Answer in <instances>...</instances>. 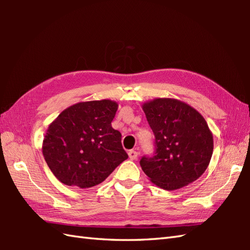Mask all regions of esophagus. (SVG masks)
Segmentation results:
<instances>
[{
	"label": "esophagus",
	"mask_w": 250,
	"mask_h": 250,
	"mask_svg": "<svg viewBox=\"0 0 250 250\" xmlns=\"http://www.w3.org/2000/svg\"><path fill=\"white\" fill-rule=\"evenodd\" d=\"M128 155H129V158L131 159V160H136L137 157H139V152L135 150H130L128 152Z\"/></svg>",
	"instance_id": "1"
}]
</instances>
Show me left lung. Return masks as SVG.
<instances>
[{"mask_svg": "<svg viewBox=\"0 0 250 250\" xmlns=\"http://www.w3.org/2000/svg\"><path fill=\"white\" fill-rule=\"evenodd\" d=\"M155 134V153L140 161L153 184L176 190L205 172L214 149L213 134L198 110L175 99H155L143 104Z\"/></svg>", "mask_w": 250, "mask_h": 250, "instance_id": "8db88e82", "label": "left lung"}]
</instances>
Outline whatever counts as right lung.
Segmentation results:
<instances>
[{"instance_id": "1", "label": "right lung", "mask_w": 250, "mask_h": 250, "mask_svg": "<svg viewBox=\"0 0 250 250\" xmlns=\"http://www.w3.org/2000/svg\"><path fill=\"white\" fill-rule=\"evenodd\" d=\"M118 104H74L51 122L43 141L47 166L62 184L86 189L101 184L128 159L121 133L111 128Z\"/></svg>"}]
</instances>
